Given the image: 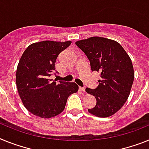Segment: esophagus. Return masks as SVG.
<instances>
[{
	"label": "esophagus",
	"instance_id": "esophagus-1",
	"mask_svg": "<svg viewBox=\"0 0 149 149\" xmlns=\"http://www.w3.org/2000/svg\"><path fill=\"white\" fill-rule=\"evenodd\" d=\"M79 89L81 90V91L85 92V87H79Z\"/></svg>",
	"mask_w": 149,
	"mask_h": 149
}]
</instances>
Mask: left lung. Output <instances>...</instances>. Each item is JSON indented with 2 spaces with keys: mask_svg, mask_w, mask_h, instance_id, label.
Listing matches in <instances>:
<instances>
[{
  "mask_svg": "<svg viewBox=\"0 0 149 149\" xmlns=\"http://www.w3.org/2000/svg\"><path fill=\"white\" fill-rule=\"evenodd\" d=\"M87 56L92 72L100 73L96 89L86 88L95 96L96 105L88 111L100 118L111 116L127 100L134 79L131 59L115 40L92 37L75 43Z\"/></svg>",
  "mask_w": 149,
  "mask_h": 149,
  "instance_id": "obj_1",
  "label": "left lung"
}]
</instances>
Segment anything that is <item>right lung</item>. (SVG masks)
Listing matches in <instances>:
<instances>
[{"label":"right lung","mask_w":149,"mask_h":149,"mask_svg":"<svg viewBox=\"0 0 149 149\" xmlns=\"http://www.w3.org/2000/svg\"><path fill=\"white\" fill-rule=\"evenodd\" d=\"M71 41L44 40L29 45L22 56L16 70V87L22 102L29 112L42 118L60 114L68 96L77 92L73 82L50 79L55 72V62L59 53Z\"/></svg>","instance_id":"1"}]
</instances>
